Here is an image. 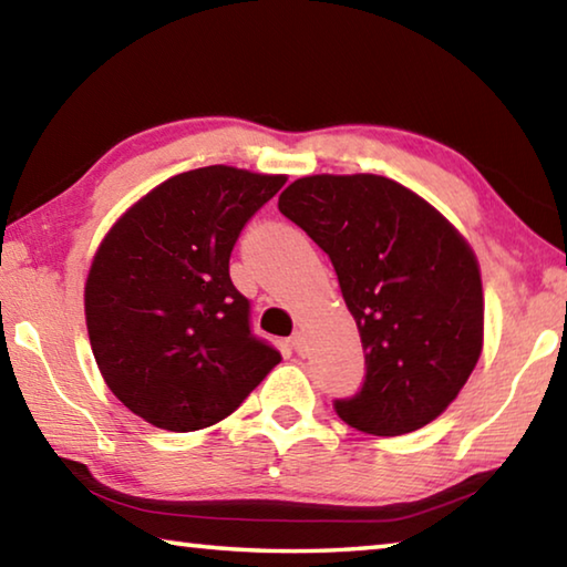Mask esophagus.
Listing matches in <instances>:
<instances>
[{
    "label": "esophagus",
    "instance_id": "1",
    "mask_svg": "<svg viewBox=\"0 0 567 567\" xmlns=\"http://www.w3.org/2000/svg\"><path fill=\"white\" fill-rule=\"evenodd\" d=\"M290 344H292V350H295L297 354H302V358H305V354H307V338H305V332H295Z\"/></svg>",
    "mask_w": 567,
    "mask_h": 567
}]
</instances>
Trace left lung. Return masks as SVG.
<instances>
[{
    "label": "left lung",
    "mask_w": 567,
    "mask_h": 567,
    "mask_svg": "<svg viewBox=\"0 0 567 567\" xmlns=\"http://www.w3.org/2000/svg\"><path fill=\"white\" fill-rule=\"evenodd\" d=\"M280 213L332 260L364 352V382L338 415L368 435H405L443 415L483 352L473 247L437 209L380 175H310Z\"/></svg>",
    "instance_id": "8db88e82"
}]
</instances>
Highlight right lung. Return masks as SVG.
<instances>
[{"label": "right lung", "mask_w": 567, "mask_h": 567, "mask_svg": "<svg viewBox=\"0 0 567 567\" xmlns=\"http://www.w3.org/2000/svg\"><path fill=\"white\" fill-rule=\"evenodd\" d=\"M285 182L227 165L182 172L137 199L94 252L84 285L94 360L114 398L150 425H215L282 360L249 330L229 255Z\"/></svg>", "instance_id": "obj_1"}]
</instances>
